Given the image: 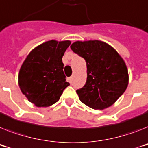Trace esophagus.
<instances>
[{"instance_id":"34e87169","label":"esophagus","mask_w":148,"mask_h":148,"mask_svg":"<svg viewBox=\"0 0 148 148\" xmlns=\"http://www.w3.org/2000/svg\"><path fill=\"white\" fill-rule=\"evenodd\" d=\"M67 80H68V82H69L70 84H71V83H72V77H71L67 78Z\"/></svg>"}]
</instances>
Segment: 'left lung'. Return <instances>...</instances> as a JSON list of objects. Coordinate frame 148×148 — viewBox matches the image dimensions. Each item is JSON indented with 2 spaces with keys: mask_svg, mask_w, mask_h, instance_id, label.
Wrapping results in <instances>:
<instances>
[{
  "mask_svg": "<svg viewBox=\"0 0 148 148\" xmlns=\"http://www.w3.org/2000/svg\"><path fill=\"white\" fill-rule=\"evenodd\" d=\"M71 49L85 59L87 67L86 84L77 90L80 101L98 110L112 105L129 83L123 59L112 47L100 40L74 42Z\"/></svg>",
  "mask_w": 148,
  "mask_h": 148,
  "instance_id": "8db88e82",
  "label": "left lung"
}]
</instances>
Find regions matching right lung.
<instances>
[{
  "mask_svg": "<svg viewBox=\"0 0 148 148\" xmlns=\"http://www.w3.org/2000/svg\"><path fill=\"white\" fill-rule=\"evenodd\" d=\"M71 41L49 40L28 54L18 73L21 91L37 107H49L59 101L70 85L63 71L62 56Z\"/></svg>",
  "mask_w": 148,
  "mask_h": 148,
  "instance_id": "1",
  "label": "right lung"
}]
</instances>
